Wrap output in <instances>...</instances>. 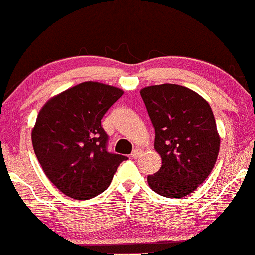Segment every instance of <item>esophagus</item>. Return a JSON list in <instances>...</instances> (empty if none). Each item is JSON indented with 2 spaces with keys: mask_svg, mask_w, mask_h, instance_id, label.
Returning a JSON list of instances; mask_svg holds the SVG:
<instances>
[{
  "mask_svg": "<svg viewBox=\"0 0 255 255\" xmlns=\"http://www.w3.org/2000/svg\"><path fill=\"white\" fill-rule=\"evenodd\" d=\"M141 154H142V149L135 148L132 151V153H131V157H132V158H138V157H140Z\"/></svg>",
  "mask_w": 255,
  "mask_h": 255,
  "instance_id": "1",
  "label": "esophagus"
}]
</instances>
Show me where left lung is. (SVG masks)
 I'll list each match as a JSON object with an SVG mask.
<instances>
[{"label":"left lung","mask_w":255,"mask_h":255,"mask_svg":"<svg viewBox=\"0 0 255 255\" xmlns=\"http://www.w3.org/2000/svg\"><path fill=\"white\" fill-rule=\"evenodd\" d=\"M141 97L162 158L147 182L159 195L184 198L203 184L216 163L220 137L211 107L191 89L172 83L141 89Z\"/></svg>","instance_id":"8db88e82"}]
</instances>
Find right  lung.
<instances>
[{"mask_svg": "<svg viewBox=\"0 0 255 255\" xmlns=\"http://www.w3.org/2000/svg\"><path fill=\"white\" fill-rule=\"evenodd\" d=\"M122 89L83 82L46 102L31 132L34 152L44 173L60 191L88 200L108 188L128 157L108 151L102 119Z\"/></svg>", "mask_w": 255, "mask_h": 255, "instance_id": "right-lung-1", "label": "right lung"}]
</instances>
